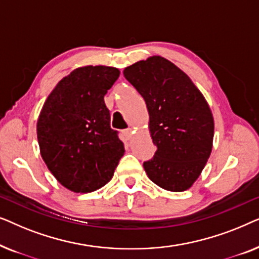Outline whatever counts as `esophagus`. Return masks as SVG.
I'll return each mask as SVG.
<instances>
[{
	"label": "esophagus",
	"mask_w": 259,
	"mask_h": 259,
	"mask_svg": "<svg viewBox=\"0 0 259 259\" xmlns=\"http://www.w3.org/2000/svg\"><path fill=\"white\" fill-rule=\"evenodd\" d=\"M122 133H123V136H125V137L127 138V139H131V137H132L133 131H132V128H127V130H123Z\"/></svg>",
	"instance_id": "34e87169"
}]
</instances>
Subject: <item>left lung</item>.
<instances>
[{
    "instance_id": "obj_1",
    "label": "left lung",
    "mask_w": 259,
    "mask_h": 259,
    "mask_svg": "<svg viewBox=\"0 0 259 259\" xmlns=\"http://www.w3.org/2000/svg\"><path fill=\"white\" fill-rule=\"evenodd\" d=\"M123 76L144 98L150 115L157 151L144 162L148 178L172 192L190 189L206 165L213 141V116L204 95L161 56L126 67Z\"/></svg>"
}]
</instances>
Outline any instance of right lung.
<instances>
[{
	"label": "right lung",
	"instance_id": "right-lung-1",
	"mask_svg": "<svg viewBox=\"0 0 259 259\" xmlns=\"http://www.w3.org/2000/svg\"><path fill=\"white\" fill-rule=\"evenodd\" d=\"M120 75L107 66H84L48 95L36 131L41 157L56 180L73 192L105 186L125 153L104 97Z\"/></svg>",
	"mask_w": 259,
	"mask_h": 259
}]
</instances>
